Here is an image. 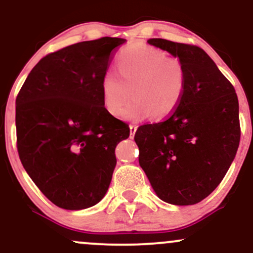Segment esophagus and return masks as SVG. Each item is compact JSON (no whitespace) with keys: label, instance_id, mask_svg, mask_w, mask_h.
Segmentation results:
<instances>
[{"label":"esophagus","instance_id":"obj_1","mask_svg":"<svg viewBox=\"0 0 253 253\" xmlns=\"http://www.w3.org/2000/svg\"><path fill=\"white\" fill-rule=\"evenodd\" d=\"M136 129H138V126H135V125H129V134H130V138H133V136H134Z\"/></svg>","mask_w":253,"mask_h":253}]
</instances>
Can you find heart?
Returning <instances> with one entry per match:
<instances>
[{"mask_svg": "<svg viewBox=\"0 0 253 253\" xmlns=\"http://www.w3.org/2000/svg\"><path fill=\"white\" fill-rule=\"evenodd\" d=\"M115 66L118 75L108 71L101 81L103 104L112 115L159 121L178 108L185 91V71L178 59L152 46L132 45L119 54ZM130 89L135 100L125 109Z\"/></svg>", "mask_w": 253, "mask_h": 253, "instance_id": "obj_1", "label": "heart"}]
</instances>
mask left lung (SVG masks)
Returning a JSON list of instances; mask_svg holds the SVG:
<instances>
[{"label":"left lung","instance_id":"obj_1","mask_svg":"<svg viewBox=\"0 0 253 253\" xmlns=\"http://www.w3.org/2000/svg\"><path fill=\"white\" fill-rule=\"evenodd\" d=\"M147 42L178 58L185 91L167 120L136 129L139 164L159 199L195 205L220 184L236 157L240 140L236 90L202 48L158 38Z\"/></svg>","mask_w":253,"mask_h":253}]
</instances>
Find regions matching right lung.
Listing matches in <instances>:
<instances>
[{
	"instance_id": "add662e5",
	"label": "right lung",
	"mask_w": 253,
	"mask_h": 253,
	"mask_svg": "<svg viewBox=\"0 0 253 253\" xmlns=\"http://www.w3.org/2000/svg\"><path fill=\"white\" fill-rule=\"evenodd\" d=\"M126 42L104 37L64 47L32 69L16 97L20 161L52 203L92 207L106 195L115 147L129 127L103 104L101 81L112 53Z\"/></svg>"
}]
</instances>
